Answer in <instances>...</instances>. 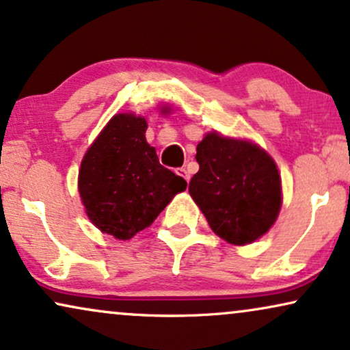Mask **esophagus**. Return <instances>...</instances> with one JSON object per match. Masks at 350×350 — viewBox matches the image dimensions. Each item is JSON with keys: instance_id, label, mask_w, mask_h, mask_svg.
<instances>
[{"instance_id": "esophagus-1", "label": "esophagus", "mask_w": 350, "mask_h": 350, "mask_svg": "<svg viewBox=\"0 0 350 350\" xmlns=\"http://www.w3.org/2000/svg\"><path fill=\"white\" fill-rule=\"evenodd\" d=\"M176 175H180L181 178H185L186 181H189V172L185 169V167H180V169H176Z\"/></svg>"}]
</instances>
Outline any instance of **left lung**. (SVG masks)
I'll list each match as a JSON object with an SVG mask.
<instances>
[{
	"label": "left lung",
	"instance_id": "obj_1",
	"mask_svg": "<svg viewBox=\"0 0 350 350\" xmlns=\"http://www.w3.org/2000/svg\"><path fill=\"white\" fill-rule=\"evenodd\" d=\"M196 151L199 172L189 194L211 228L231 244H249L267 233L281 207V180L269 154L219 133H208Z\"/></svg>",
	"mask_w": 350,
	"mask_h": 350
}]
</instances>
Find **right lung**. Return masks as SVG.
Returning a JSON list of instances; mask_svg holds the SVG:
<instances>
[{"mask_svg":"<svg viewBox=\"0 0 350 350\" xmlns=\"http://www.w3.org/2000/svg\"><path fill=\"white\" fill-rule=\"evenodd\" d=\"M146 120L114 116L81 161L79 191L90 220L104 233L130 239L156 220L186 181L161 165L144 138Z\"/></svg>","mask_w":350,"mask_h":350,"instance_id":"right-lung-1","label":"right lung"}]
</instances>
